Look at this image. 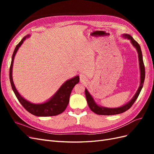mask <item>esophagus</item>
<instances>
[{
	"instance_id": "1",
	"label": "esophagus",
	"mask_w": 154,
	"mask_h": 154,
	"mask_svg": "<svg viewBox=\"0 0 154 154\" xmlns=\"http://www.w3.org/2000/svg\"><path fill=\"white\" fill-rule=\"evenodd\" d=\"M80 82L82 83H85L87 82V78L85 77V75H83V74H80Z\"/></svg>"
}]
</instances>
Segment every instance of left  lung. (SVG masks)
<instances>
[{
	"label": "left lung",
	"instance_id": "left-lung-1",
	"mask_svg": "<svg viewBox=\"0 0 154 154\" xmlns=\"http://www.w3.org/2000/svg\"><path fill=\"white\" fill-rule=\"evenodd\" d=\"M123 36L125 38H127L130 40L132 44L134 46V48L137 49V51L138 53V57H139V67H140V85H139L138 90L136 92V94H135L134 96L132 97V99L130 100L128 103L125 104V105L118 107V108H106V107H103L97 105L96 102L94 101L93 97L90 94V93L88 92L87 89L85 88V93L86 96V99L88 106L91 109V110L93 112L96 113V114L98 115H115V114H119L121 113H123L124 112L127 111L128 110L130 107L132 106V105L134 103V102L136 101L137 98L138 97L139 94H140V92L142 89L143 83L144 81V78H145V69H144V66L143 63V55L141 49L140 48V45L132 37L128 35V34H123Z\"/></svg>",
	"mask_w": 154,
	"mask_h": 154
}]
</instances>
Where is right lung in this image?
<instances>
[{
  "label": "right lung",
  "instance_id": "obj_1",
  "mask_svg": "<svg viewBox=\"0 0 154 154\" xmlns=\"http://www.w3.org/2000/svg\"><path fill=\"white\" fill-rule=\"evenodd\" d=\"M29 35H27L24 36V38L21 40L20 42L18 43V44L16 46L15 50H14L10 69V80L12 89L20 104L24 106V109L27 111H28L29 113L36 116H42V117L58 115L62 113L67 108L69 101V97L70 95H71V91L73 87L80 82V78H79L78 76H76L75 77H74L73 78L67 80L61 87H60L58 91L55 93V94L51 97V98H50V100H49L48 101L45 102L44 103H32L31 102L24 99L23 97H22L19 93L18 92L13 81V64L14 58H15V56L17 52L18 49H19L21 45L24 42V41L27 38H29Z\"/></svg>",
  "mask_w": 154,
  "mask_h": 154
}]
</instances>
